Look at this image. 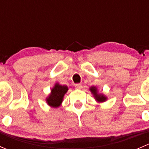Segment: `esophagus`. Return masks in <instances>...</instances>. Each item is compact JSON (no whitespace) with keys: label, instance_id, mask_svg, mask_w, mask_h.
Returning <instances> with one entry per match:
<instances>
[{"label":"esophagus","instance_id":"1","mask_svg":"<svg viewBox=\"0 0 149 149\" xmlns=\"http://www.w3.org/2000/svg\"><path fill=\"white\" fill-rule=\"evenodd\" d=\"M75 88L77 89H82V85L81 84H77L75 85Z\"/></svg>","mask_w":149,"mask_h":149}]
</instances>
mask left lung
<instances>
[{
	"instance_id": "8db88e82",
	"label": "left lung",
	"mask_w": 149,
	"mask_h": 149,
	"mask_svg": "<svg viewBox=\"0 0 149 149\" xmlns=\"http://www.w3.org/2000/svg\"><path fill=\"white\" fill-rule=\"evenodd\" d=\"M89 91H90L91 93L92 94L95 100L97 102H104L107 100V99H108V97H107L104 94L99 93V92H98V89L97 86H91V87L89 88Z\"/></svg>"
}]
</instances>
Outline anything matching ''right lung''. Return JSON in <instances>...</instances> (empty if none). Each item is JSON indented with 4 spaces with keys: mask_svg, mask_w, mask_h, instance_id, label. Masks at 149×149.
I'll list each match as a JSON object with an SVG mask.
<instances>
[{
    "mask_svg": "<svg viewBox=\"0 0 149 149\" xmlns=\"http://www.w3.org/2000/svg\"><path fill=\"white\" fill-rule=\"evenodd\" d=\"M68 90L65 85H61L59 83H55L54 86L51 89V92L46 98V102L52 108H58L63 101L65 95Z\"/></svg>",
    "mask_w": 149,
    "mask_h": 149,
    "instance_id": "obj_1",
    "label": "right lung"
}]
</instances>
